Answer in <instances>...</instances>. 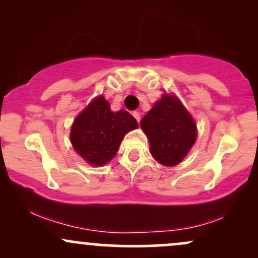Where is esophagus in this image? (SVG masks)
I'll return each instance as SVG.
<instances>
[{
	"instance_id": "1",
	"label": "esophagus",
	"mask_w": 258,
	"mask_h": 258,
	"mask_svg": "<svg viewBox=\"0 0 258 258\" xmlns=\"http://www.w3.org/2000/svg\"><path fill=\"white\" fill-rule=\"evenodd\" d=\"M133 117L137 119V121L139 123L140 121V113L139 112H133Z\"/></svg>"
}]
</instances>
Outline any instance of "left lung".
Instances as JSON below:
<instances>
[{
    "instance_id": "left-lung-1",
    "label": "left lung",
    "mask_w": 258,
    "mask_h": 258,
    "mask_svg": "<svg viewBox=\"0 0 258 258\" xmlns=\"http://www.w3.org/2000/svg\"><path fill=\"white\" fill-rule=\"evenodd\" d=\"M150 152L163 166H176L197 140L195 119L174 95L165 93L140 121Z\"/></svg>"
}]
</instances>
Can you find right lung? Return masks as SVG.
<instances>
[{
	"mask_svg": "<svg viewBox=\"0 0 258 258\" xmlns=\"http://www.w3.org/2000/svg\"><path fill=\"white\" fill-rule=\"evenodd\" d=\"M137 128V119L129 112H112L109 102L98 96L74 120L70 141L90 165L103 166L115 156L126 133Z\"/></svg>",
	"mask_w": 258,
	"mask_h": 258,
	"instance_id": "add662e5",
	"label": "right lung"
}]
</instances>
